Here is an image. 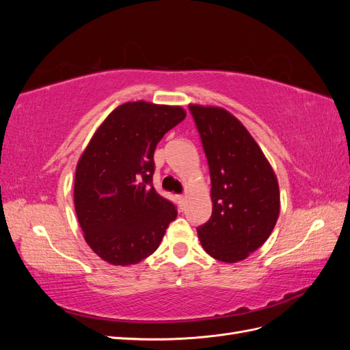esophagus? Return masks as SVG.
Returning a JSON list of instances; mask_svg holds the SVG:
<instances>
[{
    "label": "esophagus",
    "mask_w": 350,
    "mask_h": 350,
    "mask_svg": "<svg viewBox=\"0 0 350 350\" xmlns=\"http://www.w3.org/2000/svg\"><path fill=\"white\" fill-rule=\"evenodd\" d=\"M176 200H178V203L183 206V204H184V201H185V196H183V194H178V196H176Z\"/></svg>",
    "instance_id": "esophagus-1"
}]
</instances>
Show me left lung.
<instances>
[{
  "label": "left lung",
  "instance_id": "1",
  "mask_svg": "<svg viewBox=\"0 0 350 350\" xmlns=\"http://www.w3.org/2000/svg\"><path fill=\"white\" fill-rule=\"evenodd\" d=\"M207 157L213 211L197 228L201 247L224 262L245 260L280 213L276 174L242 122L219 107L189 105Z\"/></svg>",
  "mask_w": 350,
  "mask_h": 350
}]
</instances>
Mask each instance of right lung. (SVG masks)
<instances>
[{"instance_id": "1", "label": "right lung", "mask_w": 350, "mask_h": 350, "mask_svg": "<svg viewBox=\"0 0 350 350\" xmlns=\"http://www.w3.org/2000/svg\"><path fill=\"white\" fill-rule=\"evenodd\" d=\"M181 107L126 102L94 131L74 178V207L83 237L112 266H131L153 254L176 217L152 185L157 143L185 118Z\"/></svg>"}]
</instances>
